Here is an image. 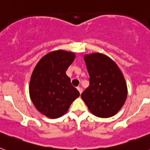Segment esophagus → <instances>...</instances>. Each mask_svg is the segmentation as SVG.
<instances>
[{"instance_id":"1","label":"esophagus","mask_w":150,"mask_h":150,"mask_svg":"<svg viewBox=\"0 0 150 150\" xmlns=\"http://www.w3.org/2000/svg\"><path fill=\"white\" fill-rule=\"evenodd\" d=\"M77 90L78 91H79V94H81L82 92H83V88H81V87H77Z\"/></svg>"}]
</instances>
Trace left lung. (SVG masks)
Segmentation results:
<instances>
[{"instance_id":"8db88e82","label":"left lung","mask_w":150,"mask_h":150,"mask_svg":"<svg viewBox=\"0 0 150 150\" xmlns=\"http://www.w3.org/2000/svg\"><path fill=\"white\" fill-rule=\"evenodd\" d=\"M89 74V86L81 95L90 112L109 118L120 110L127 98L124 76L114 61L99 52L84 55Z\"/></svg>"}]
</instances>
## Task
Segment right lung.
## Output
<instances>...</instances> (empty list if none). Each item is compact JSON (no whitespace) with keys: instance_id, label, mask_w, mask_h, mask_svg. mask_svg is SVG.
<instances>
[{"instance_id":"add662e5","label":"right lung","mask_w":150,"mask_h":150,"mask_svg":"<svg viewBox=\"0 0 150 150\" xmlns=\"http://www.w3.org/2000/svg\"><path fill=\"white\" fill-rule=\"evenodd\" d=\"M75 53L65 50L50 52L34 67L29 85L30 100L36 109L50 119L65 114L79 92L71 83L66 71Z\"/></svg>"}]
</instances>
